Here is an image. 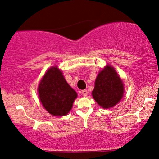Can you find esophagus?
Masks as SVG:
<instances>
[{"instance_id":"34e87169","label":"esophagus","mask_w":159,"mask_h":159,"mask_svg":"<svg viewBox=\"0 0 159 159\" xmlns=\"http://www.w3.org/2000/svg\"><path fill=\"white\" fill-rule=\"evenodd\" d=\"M82 95L83 96H87V89H83V90L82 91Z\"/></svg>"}]
</instances>
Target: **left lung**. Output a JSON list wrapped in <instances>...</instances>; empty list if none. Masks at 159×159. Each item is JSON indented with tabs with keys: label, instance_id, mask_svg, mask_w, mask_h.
Here are the masks:
<instances>
[{
	"label": "left lung",
	"instance_id": "8db88e82",
	"mask_svg": "<svg viewBox=\"0 0 159 159\" xmlns=\"http://www.w3.org/2000/svg\"><path fill=\"white\" fill-rule=\"evenodd\" d=\"M123 92L120 78L113 67L107 65L97 77L92 95L101 107L110 108L119 102L123 98Z\"/></svg>",
	"mask_w": 159,
	"mask_h": 159
}]
</instances>
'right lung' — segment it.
Segmentation results:
<instances>
[{"mask_svg":"<svg viewBox=\"0 0 159 159\" xmlns=\"http://www.w3.org/2000/svg\"><path fill=\"white\" fill-rule=\"evenodd\" d=\"M41 104L52 116H66L72 109L77 94L68 84L57 66L46 72L39 85Z\"/></svg>","mask_w":159,"mask_h":159,"instance_id":"right-lung-1","label":"right lung"}]
</instances>
